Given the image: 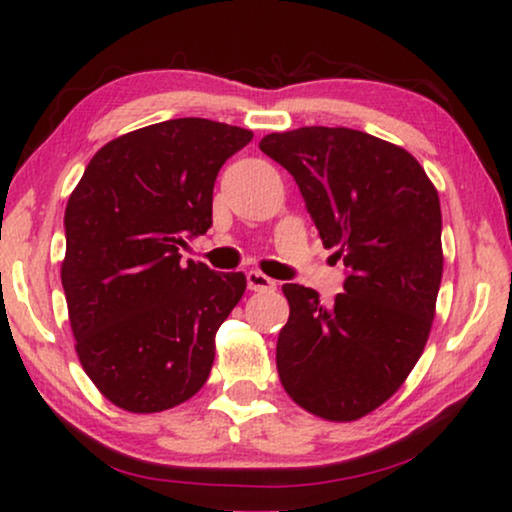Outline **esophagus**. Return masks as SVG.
<instances>
[{
    "instance_id": "obj_1",
    "label": "esophagus",
    "mask_w": 512,
    "mask_h": 512,
    "mask_svg": "<svg viewBox=\"0 0 512 512\" xmlns=\"http://www.w3.org/2000/svg\"><path fill=\"white\" fill-rule=\"evenodd\" d=\"M245 281H248V290H252V292H274L276 290L274 278L264 276L262 271H248V274H245Z\"/></svg>"
}]
</instances>
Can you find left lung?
Listing matches in <instances>:
<instances>
[{
    "label": "left lung",
    "instance_id": "left-lung-1",
    "mask_svg": "<svg viewBox=\"0 0 512 512\" xmlns=\"http://www.w3.org/2000/svg\"><path fill=\"white\" fill-rule=\"evenodd\" d=\"M295 177L320 241L344 260V292L285 283L290 318L276 367L306 412L356 421L403 386L424 353L442 281L440 199L403 147L353 128L306 126L262 138Z\"/></svg>",
    "mask_w": 512,
    "mask_h": 512
}]
</instances>
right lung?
Returning a JSON list of instances; mask_svg holds the SVG:
<instances>
[{
    "mask_svg": "<svg viewBox=\"0 0 512 512\" xmlns=\"http://www.w3.org/2000/svg\"><path fill=\"white\" fill-rule=\"evenodd\" d=\"M250 140L196 117L138 128L93 156L67 201L60 278L77 356L121 410H170L206 384L245 276L180 250L210 229L217 173Z\"/></svg>",
    "mask_w": 512,
    "mask_h": 512,
    "instance_id": "1",
    "label": "right lung"
}]
</instances>
